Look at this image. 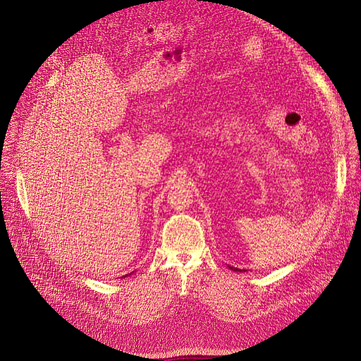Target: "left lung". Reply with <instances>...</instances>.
I'll return each mask as SVG.
<instances>
[{
    "label": "left lung",
    "instance_id": "8db88e82",
    "mask_svg": "<svg viewBox=\"0 0 361 361\" xmlns=\"http://www.w3.org/2000/svg\"><path fill=\"white\" fill-rule=\"evenodd\" d=\"M231 270H233V271H241L239 269H233V267H231Z\"/></svg>",
    "mask_w": 361,
    "mask_h": 361
}]
</instances>
